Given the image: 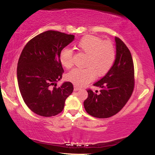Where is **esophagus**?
<instances>
[{
	"mask_svg": "<svg viewBox=\"0 0 155 155\" xmlns=\"http://www.w3.org/2000/svg\"><path fill=\"white\" fill-rule=\"evenodd\" d=\"M79 90H81V88L78 87L77 86H76V85H74V91H79Z\"/></svg>",
	"mask_w": 155,
	"mask_h": 155,
	"instance_id": "esophagus-1",
	"label": "esophagus"
}]
</instances>
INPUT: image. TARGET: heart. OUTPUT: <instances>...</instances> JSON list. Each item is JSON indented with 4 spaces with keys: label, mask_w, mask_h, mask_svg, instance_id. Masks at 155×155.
Wrapping results in <instances>:
<instances>
[{
    "label": "heart",
    "mask_w": 155,
    "mask_h": 155,
    "mask_svg": "<svg viewBox=\"0 0 155 155\" xmlns=\"http://www.w3.org/2000/svg\"><path fill=\"white\" fill-rule=\"evenodd\" d=\"M81 52L87 55L85 68H74L67 75V80L81 87L90 83L97 77L107 74L110 70L115 58L113 44L109 41H103L98 37L87 36L82 38L77 45ZM59 61L64 67H72V51L69 48L62 49L59 54Z\"/></svg>",
    "instance_id": "1"
}]
</instances>
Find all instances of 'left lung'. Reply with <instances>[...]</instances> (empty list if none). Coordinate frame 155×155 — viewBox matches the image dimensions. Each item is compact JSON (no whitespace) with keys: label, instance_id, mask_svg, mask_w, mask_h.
<instances>
[{"label":"left lung","instance_id":"8db88e82","mask_svg":"<svg viewBox=\"0 0 155 155\" xmlns=\"http://www.w3.org/2000/svg\"><path fill=\"white\" fill-rule=\"evenodd\" d=\"M116 56L112 67L106 75L93 85L100 88L93 92L88 90L84 101L85 110L91 116L108 118L123 108L134 88V64L130 52L120 38H114Z\"/></svg>","mask_w":155,"mask_h":155}]
</instances>
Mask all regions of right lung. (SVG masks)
Listing matches in <instances>:
<instances>
[{"label":"right lung","mask_w":155,"mask_h":155,"mask_svg":"<svg viewBox=\"0 0 155 155\" xmlns=\"http://www.w3.org/2000/svg\"><path fill=\"white\" fill-rule=\"evenodd\" d=\"M74 39V35L48 31L36 36L23 48L16 71L18 88L25 104L37 114L50 117L61 113L73 91L71 82L56 86L64 72L59 54Z\"/></svg>","instance_id":"obj_1"}]
</instances>
